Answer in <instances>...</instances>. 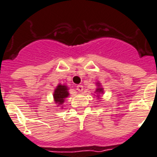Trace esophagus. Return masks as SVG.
Listing matches in <instances>:
<instances>
[{"mask_svg": "<svg viewBox=\"0 0 157 157\" xmlns=\"http://www.w3.org/2000/svg\"><path fill=\"white\" fill-rule=\"evenodd\" d=\"M76 90L81 92V91L83 90V86H81V85H77V86H76Z\"/></svg>", "mask_w": 157, "mask_h": 157, "instance_id": "1", "label": "esophagus"}]
</instances>
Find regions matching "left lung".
<instances>
[{
    "mask_svg": "<svg viewBox=\"0 0 157 157\" xmlns=\"http://www.w3.org/2000/svg\"><path fill=\"white\" fill-rule=\"evenodd\" d=\"M96 92H98V93H103V89L98 88L96 90Z\"/></svg>",
    "mask_w": 157,
    "mask_h": 157,
    "instance_id": "8db88e82",
    "label": "left lung"
}]
</instances>
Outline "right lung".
I'll return each instance as SVG.
<instances>
[{"label": "right lung", "instance_id": "obj_1", "mask_svg": "<svg viewBox=\"0 0 157 157\" xmlns=\"http://www.w3.org/2000/svg\"><path fill=\"white\" fill-rule=\"evenodd\" d=\"M69 95L68 92H67V86L59 85L55 89L54 93V101L58 103V105H61L63 103L64 99Z\"/></svg>", "mask_w": 157, "mask_h": 157}]
</instances>
